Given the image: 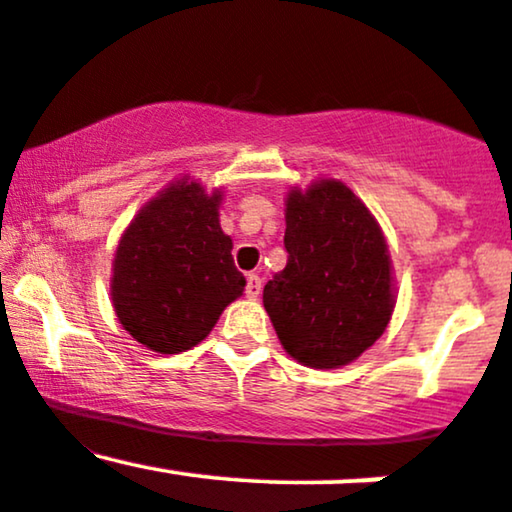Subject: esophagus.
<instances>
[{
  "instance_id": "1",
  "label": "esophagus",
  "mask_w": 512,
  "mask_h": 512,
  "mask_svg": "<svg viewBox=\"0 0 512 512\" xmlns=\"http://www.w3.org/2000/svg\"><path fill=\"white\" fill-rule=\"evenodd\" d=\"M262 293V279L257 274H248V284H245V296L255 301Z\"/></svg>"
}]
</instances>
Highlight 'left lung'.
Here are the masks:
<instances>
[{"mask_svg": "<svg viewBox=\"0 0 512 512\" xmlns=\"http://www.w3.org/2000/svg\"><path fill=\"white\" fill-rule=\"evenodd\" d=\"M286 267L267 281L264 308L281 344L310 368H339L385 332L392 272L366 204L337 180L286 202Z\"/></svg>", "mask_w": 512, "mask_h": 512, "instance_id": "left-lung-1", "label": "left lung"}]
</instances>
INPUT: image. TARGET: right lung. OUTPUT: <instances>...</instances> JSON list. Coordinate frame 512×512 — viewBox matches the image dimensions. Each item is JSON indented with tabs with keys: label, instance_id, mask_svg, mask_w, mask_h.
<instances>
[{
	"label": "right lung",
	"instance_id": "obj_1",
	"mask_svg": "<svg viewBox=\"0 0 512 512\" xmlns=\"http://www.w3.org/2000/svg\"><path fill=\"white\" fill-rule=\"evenodd\" d=\"M221 195L175 182L139 211L117 245L113 305L122 327L158 354L202 342L243 293L233 243L219 226Z\"/></svg>",
	"mask_w": 512,
	"mask_h": 512
}]
</instances>
